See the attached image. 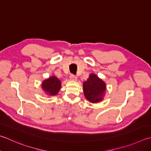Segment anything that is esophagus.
Wrapping results in <instances>:
<instances>
[{"label":"esophagus","instance_id":"34e87169","mask_svg":"<svg viewBox=\"0 0 151 151\" xmlns=\"http://www.w3.org/2000/svg\"><path fill=\"white\" fill-rule=\"evenodd\" d=\"M70 80L71 81H77L78 78L76 77V76H74V75H71V76H70Z\"/></svg>","mask_w":151,"mask_h":151}]
</instances>
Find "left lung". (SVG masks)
Masks as SVG:
<instances>
[{
	"mask_svg": "<svg viewBox=\"0 0 151 151\" xmlns=\"http://www.w3.org/2000/svg\"><path fill=\"white\" fill-rule=\"evenodd\" d=\"M83 89L86 99L92 104H96L104 99L107 87L105 81L96 74L91 73L83 82Z\"/></svg>",
	"mask_w": 151,
	"mask_h": 151,
	"instance_id": "obj_1",
	"label": "left lung"
}]
</instances>
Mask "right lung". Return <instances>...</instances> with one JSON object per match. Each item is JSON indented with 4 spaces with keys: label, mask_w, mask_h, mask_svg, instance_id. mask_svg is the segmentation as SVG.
<instances>
[{
    "label": "right lung",
    "mask_w": 151,
    "mask_h": 151,
    "mask_svg": "<svg viewBox=\"0 0 151 151\" xmlns=\"http://www.w3.org/2000/svg\"><path fill=\"white\" fill-rule=\"evenodd\" d=\"M42 88L48 96H54L58 93L62 86L61 81L55 76H50L42 82Z\"/></svg>",
    "instance_id": "right-lung-1"
}]
</instances>
